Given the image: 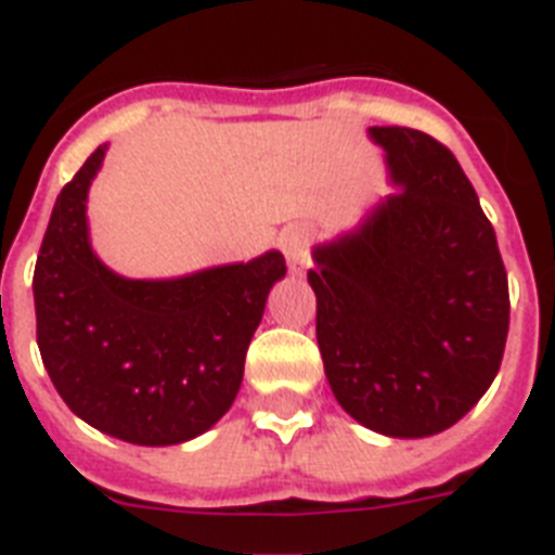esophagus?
<instances>
[{"label":"esophagus","instance_id":"obj_1","mask_svg":"<svg viewBox=\"0 0 555 555\" xmlns=\"http://www.w3.org/2000/svg\"><path fill=\"white\" fill-rule=\"evenodd\" d=\"M278 246L286 255L288 269L295 274H300L309 263V232L304 227H286L278 237Z\"/></svg>","mask_w":555,"mask_h":555}]
</instances>
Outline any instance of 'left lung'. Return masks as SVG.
<instances>
[{"instance_id": "8db88e82", "label": "left lung", "mask_w": 555, "mask_h": 555, "mask_svg": "<svg viewBox=\"0 0 555 555\" xmlns=\"http://www.w3.org/2000/svg\"><path fill=\"white\" fill-rule=\"evenodd\" d=\"M369 135L397 190L311 249L318 346L346 414L383 437L423 439L491 388L511 320L507 272L451 150L409 127Z\"/></svg>"}]
</instances>
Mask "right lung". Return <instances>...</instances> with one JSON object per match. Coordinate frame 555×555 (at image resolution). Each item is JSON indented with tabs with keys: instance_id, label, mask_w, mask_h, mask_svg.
<instances>
[{
	"instance_id": "obj_1",
	"label": "right lung",
	"mask_w": 555,
	"mask_h": 555,
	"mask_svg": "<svg viewBox=\"0 0 555 555\" xmlns=\"http://www.w3.org/2000/svg\"><path fill=\"white\" fill-rule=\"evenodd\" d=\"M104 153L107 144L87 158L50 215L34 272L36 343L59 397L87 425L132 446H178L232 409L286 260L272 249L162 281L113 272L87 227Z\"/></svg>"
}]
</instances>
